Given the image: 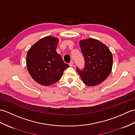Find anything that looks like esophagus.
Instances as JSON below:
<instances>
[{
	"instance_id": "esophagus-1",
	"label": "esophagus",
	"mask_w": 135,
	"mask_h": 135,
	"mask_svg": "<svg viewBox=\"0 0 135 135\" xmlns=\"http://www.w3.org/2000/svg\"><path fill=\"white\" fill-rule=\"evenodd\" d=\"M69 65H70V67H72V66H73L74 65V62L72 61H71L70 63H69Z\"/></svg>"
}]
</instances>
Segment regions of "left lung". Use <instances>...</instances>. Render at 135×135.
Here are the masks:
<instances>
[{"mask_svg":"<svg viewBox=\"0 0 135 135\" xmlns=\"http://www.w3.org/2000/svg\"><path fill=\"white\" fill-rule=\"evenodd\" d=\"M79 45L85 60V68L83 71L77 68V72L86 85H98L111 73L112 53L107 46L96 39L82 40Z\"/></svg>","mask_w":135,"mask_h":135,"instance_id":"obj_1","label":"left lung"}]
</instances>
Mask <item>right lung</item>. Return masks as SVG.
Listing matches in <instances>:
<instances>
[{
	"instance_id": "add662e5",
	"label": "right lung",
	"mask_w": 135,
	"mask_h": 135,
	"mask_svg": "<svg viewBox=\"0 0 135 135\" xmlns=\"http://www.w3.org/2000/svg\"><path fill=\"white\" fill-rule=\"evenodd\" d=\"M59 40L52 36L44 37L31 46L26 55L29 73L36 82L48 86L60 79L69 65L56 52Z\"/></svg>"
}]
</instances>
